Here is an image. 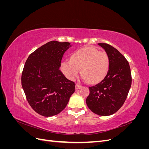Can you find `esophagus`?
Instances as JSON below:
<instances>
[{"instance_id": "1", "label": "esophagus", "mask_w": 149, "mask_h": 149, "mask_svg": "<svg viewBox=\"0 0 149 149\" xmlns=\"http://www.w3.org/2000/svg\"><path fill=\"white\" fill-rule=\"evenodd\" d=\"M81 87H82L81 86L78 84H76V85H75V89H79L80 88H81Z\"/></svg>"}]
</instances>
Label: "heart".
Wrapping results in <instances>:
<instances>
[{
  "instance_id": "heart-1",
  "label": "heart",
  "mask_w": 149,
  "mask_h": 149,
  "mask_svg": "<svg viewBox=\"0 0 149 149\" xmlns=\"http://www.w3.org/2000/svg\"><path fill=\"white\" fill-rule=\"evenodd\" d=\"M109 68V58L106 52L99 51L91 46L79 48L71 54L70 60L61 63V70L70 80H74L80 70L84 81L91 83L101 81Z\"/></svg>"
}]
</instances>
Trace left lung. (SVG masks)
I'll return each mask as SVG.
<instances>
[{"mask_svg":"<svg viewBox=\"0 0 149 149\" xmlns=\"http://www.w3.org/2000/svg\"><path fill=\"white\" fill-rule=\"evenodd\" d=\"M109 58V68L100 83L89 87L86 102L89 109L100 116H110L124 104L131 86L130 66L116 48L107 43H98Z\"/></svg>","mask_w":149,"mask_h":149,"instance_id":"obj_1","label":"left lung"}]
</instances>
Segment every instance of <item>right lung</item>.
<instances>
[{
  "label": "right lung",
  "mask_w": 149,
  "mask_h": 149,
  "mask_svg": "<svg viewBox=\"0 0 149 149\" xmlns=\"http://www.w3.org/2000/svg\"><path fill=\"white\" fill-rule=\"evenodd\" d=\"M69 42L51 41L31 53L22 74V86L28 102L38 114L50 117L66 107L75 83L60 70Z\"/></svg>",
  "instance_id": "right-lung-1"
}]
</instances>
